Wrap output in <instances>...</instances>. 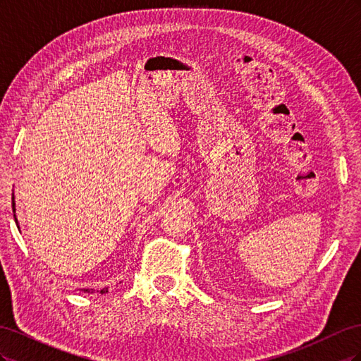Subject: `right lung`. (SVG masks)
Masks as SVG:
<instances>
[{
	"instance_id": "1",
	"label": "right lung",
	"mask_w": 361,
	"mask_h": 361,
	"mask_svg": "<svg viewBox=\"0 0 361 361\" xmlns=\"http://www.w3.org/2000/svg\"><path fill=\"white\" fill-rule=\"evenodd\" d=\"M12 199H13V197H12ZM12 206H13V211H15V202H13V203H12ZM15 221H16V223H18V220H16V215H15ZM106 290H108V289H106V288H105V289H102V290H101V293H105V292H106ZM85 292H93V290H89V289H85Z\"/></svg>"
}]
</instances>
